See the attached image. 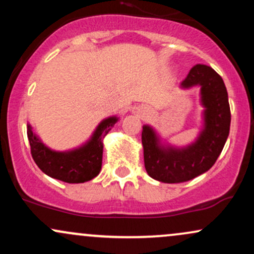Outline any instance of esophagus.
<instances>
[{
  "label": "esophagus",
  "mask_w": 254,
  "mask_h": 254,
  "mask_svg": "<svg viewBox=\"0 0 254 254\" xmlns=\"http://www.w3.org/2000/svg\"><path fill=\"white\" fill-rule=\"evenodd\" d=\"M136 113L138 115V117L145 118V117H148V115L150 113V110H149V107H147V106H141L137 109Z\"/></svg>",
  "instance_id": "34e87169"
}]
</instances>
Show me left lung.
I'll return each mask as SVG.
<instances>
[{
  "label": "left lung",
  "instance_id": "obj_1",
  "mask_svg": "<svg viewBox=\"0 0 254 254\" xmlns=\"http://www.w3.org/2000/svg\"><path fill=\"white\" fill-rule=\"evenodd\" d=\"M198 86L204 110V125L193 143L183 148L162 144L155 130H142L144 167L153 179L176 184L193 179L209 171L216 162L229 135L230 109L222 77L214 69L196 64L180 83L183 89Z\"/></svg>",
  "mask_w": 254,
  "mask_h": 254
}]
</instances>
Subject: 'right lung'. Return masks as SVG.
<instances>
[{"label":"right lung","mask_w":254,"mask_h":254,"mask_svg":"<svg viewBox=\"0 0 254 254\" xmlns=\"http://www.w3.org/2000/svg\"><path fill=\"white\" fill-rule=\"evenodd\" d=\"M117 122L116 116L104 119L87 143L68 151H56L46 147L27 124L32 157L46 176L69 184L88 182L101 170L104 137Z\"/></svg>","instance_id":"add662e5"}]
</instances>
